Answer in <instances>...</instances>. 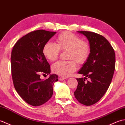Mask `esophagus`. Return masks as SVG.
I'll return each instance as SVG.
<instances>
[{"label": "esophagus", "instance_id": "obj_1", "mask_svg": "<svg viewBox=\"0 0 125 125\" xmlns=\"http://www.w3.org/2000/svg\"><path fill=\"white\" fill-rule=\"evenodd\" d=\"M67 79V78L61 76V77H60V78H59V80L60 81H63V80H64V79Z\"/></svg>", "mask_w": 125, "mask_h": 125}]
</instances>
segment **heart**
Masks as SVG:
<instances>
[{
  "label": "heart",
  "mask_w": 125,
  "mask_h": 125,
  "mask_svg": "<svg viewBox=\"0 0 125 125\" xmlns=\"http://www.w3.org/2000/svg\"><path fill=\"white\" fill-rule=\"evenodd\" d=\"M56 44L47 42L43 48V54L47 60H56L61 52L69 51L68 61H58L52 65L53 72L63 77L72 75L77 69V64H83L88 60L90 54L89 44L80 37L68 31L61 33L56 39Z\"/></svg>",
  "instance_id": "b5f03b06"
}]
</instances>
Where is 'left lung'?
<instances>
[{"instance_id":"obj_1","label":"left lung","mask_w":125,"mask_h":125,"mask_svg":"<svg viewBox=\"0 0 125 125\" xmlns=\"http://www.w3.org/2000/svg\"><path fill=\"white\" fill-rule=\"evenodd\" d=\"M88 39L90 54L78 73L90 80L77 78L78 85L74 95L86 106L97 103L110 86L115 70V55L113 47L103 36L92 31H78Z\"/></svg>"}]
</instances>
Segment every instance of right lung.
Wrapping results in <instances>:
<instances>
[{"label":"right lung","mask_w":125,"mask_h":125,"mask_svg":"<svg viewBox=\"0 0 125 125\" xmlns=\"http://www.w3.org/2000/svg\"><path fill=\"white\" fill-rule=\"evenodd\" d=\"M56 31L43 30L26 34L16 42L11 52V72L15 89L23 100L33 106L48 102L53 94L56 74L43 80L41 75L50 73V67L43 54V48Z\"/></svg>","instance_id":"add662e5"}]
</instances>
